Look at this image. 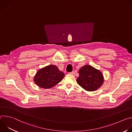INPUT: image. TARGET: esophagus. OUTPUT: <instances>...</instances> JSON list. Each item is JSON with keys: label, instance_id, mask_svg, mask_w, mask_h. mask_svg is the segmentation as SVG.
Instances as JSON below:
<instances>
[{"label": "esophagus", "instance_id": "obj_1", "mask_svg": "<svg viewBox=\"0 0 132 132\" xmlns=\"http://www.w3.org/2000/svg\"><path fill=\"white\" fill-rule=\"evenodd\" d=\"M69 74H71V75H75V71H72V72H69Z\"/></svg>", "mask_w": 132, "mask_h": 132}]
</instances>
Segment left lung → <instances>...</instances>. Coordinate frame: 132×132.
<instances>
[{
	"mask_svg": "<svg viewBox=\"0 0 132 132\" xmlns=\"http://www.w3.org/2000/svg\"><path fill=\"white\" fill-rule=\"evenodd\" d=\"M78 73L79 75L76 81L79 86L87 91H95L103 82L102 73L91 66L85 65L82 67Z\"/></svg>",
	"mask_w": 132,
	"mask_h": 132,
	"instance_id": "1",
	"label": "left lung"
}]
</instances>
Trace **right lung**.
Returning a JSON list of instances; mask_svg holds the SVG:
<instances>
[{
	"label": "right lung",
	"instance_id": "1",
	"mask_svg": "<svg viewBox=\"0 0 132 132\" xmlns=\"http://www.w3.org/2000/svg\"><path fill=\"white\" fill-rule=\"evenodd\" d=\"M65 76L63 72L55 65L46 66L37 71L34 78L35 83L40 87L48 89L61 82Z\"/></svg>",
	"mask_w": 132,
	"mask_h": 132
}]
</instances>
